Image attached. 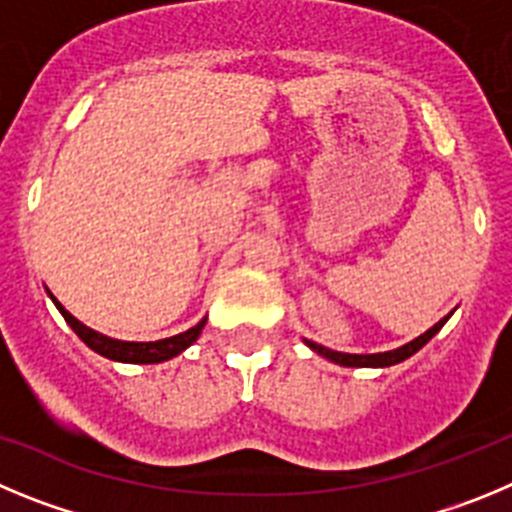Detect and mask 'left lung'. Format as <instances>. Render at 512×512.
Masks as SVG:
<instances>
[{
	"instance_id": "left-lung-1",
	"label": "left lung",
	"mask_w": 512,
	"mask_h": 512,
	"mask_svg": "<svg viewBox=\"0 0 512 512\" xmlns=\"http://www.w3.org/2000/svg\"><path fill=\"white\" fill-rule=\"evenodd\" d=\"M449 319H451V313H449V316H444L441 321H436V324L431 326L428 331H423L421 336H416L413 342L403 344V347H398V349H390V352L349 354V352H336V349L324 347V344H316V342H311V339H303V344H306L308 349H313L316 354H321L324 359H329V362H334V365H342V367H390V365H398V362H403V359L413 357V354H416L418 349L423 347V344H428L436 334H439L441 326H444Z\"/></svg>"
}]
</instances>
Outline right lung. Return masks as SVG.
<instances>
[{
    "label": "right lung",
    "instance_id": "add662e5",
    "mask_svg": "<svg viewBox=\"0 0 512 512\" xmlns=\"http://www.w3.org/2000/svg\"><path fill=\"white\" fill-rule=\"evenodd\" d=\"M48 298L55 303V308L61 311L66 324L76 331V336L86 344V347L94 349V352L101 354V357L114 359V362H127V365H158V362H168V359L186 352V349L199 339L201 331H204L206 326V316H204L196 326H191V329L183 331V334L168 336V339H158V342H122V339H114V336L101 334V331H94L91 326L81 324L71 311H66V306H63V303L58 301L50 290H48Z\"/></svg>",
    "mask_w": 512,
    "mask_h": 512
}]
</instances>
